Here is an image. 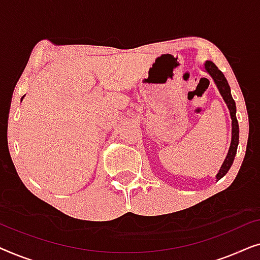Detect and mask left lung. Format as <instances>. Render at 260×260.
Wrapping results in <instances>:
<instances>
[{"label":"left lung","mask_w":260,"mask_h":260,"mask_svg":"<svg viewBox=\"0 0 260 260\" xmlns=\"http://www.w3.org/2000/svg\"><path fill=\"white\" fill-rule=\"evenodd\" d=\"M205 69L207 72L211 74L213 79H214L216 86H218L220 93H221L223 101L226 102L227 106L230 109L231 118H232V142H231V147L229 150V154L226 156V159L223 161V165L220 168L218 175H216V179H221L222 176H225L227 172H229L231 166L233 165L234 157H236L237 149H238V143H239V124H238L237 120V108H236V102L232 98V94H231V88L230 85L227 83L225 76L220 71L218 67H216L212 61H206Z\"/></svg>","instance_id":"obj_1"}]
</instances>
